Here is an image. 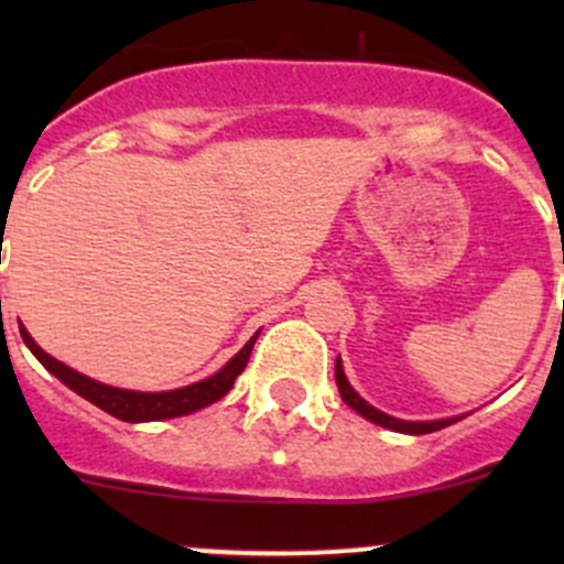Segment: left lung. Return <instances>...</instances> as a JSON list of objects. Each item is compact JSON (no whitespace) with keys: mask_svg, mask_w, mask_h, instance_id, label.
Wrapping results in <instances>:
<instances>
[{"mask_svg":"<svg viewBox=\"0 0 564 564\" xmlns=\"http://www.w3.org/2000/svg\"><path fill=\"white\" fill-rule=\"evenodd\" d=\"M335 382H338L340 398H344L346 406H351L357 414H362V417L371 420V423L382 425V429L398 431V434H414V436L431 434V431L447 429V425L458 423V420H460V417H447V420H429V423H412V420H398V417H390V414L379 412L377 406H371L366 398L357 395L355 388H351L349 379H346V373H344V366H340V357L335 360Z\"/></svg>","mask_w":564,"mask_h":564,"instance_id":"8db88e82","label":"left lung"}]
</instances>
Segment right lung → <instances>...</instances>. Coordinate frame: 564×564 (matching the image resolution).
<instances>
[{"instance_id": "right-lung-1", "label": "right lung", "mask_w": 564, "mask_h": 564, "mask_svg": "<svg viewBox=\"0 0 564 564\" xmlns=\"http://www.w3.org/2000/svg\"><path fill=\"white\" fill-rule=\"evenodd\" d=\"M21 338L24 344L30 346L32 355L43 362L45 371L54 373L62 384H67L73 392H78L82 398H87L89 403H95L98 409L111 414V417L124 420V423H150V420H169V417H182V414L198 412V409L209 406V403L220 401L231 388H235V379L246 371L248 360H250V349H253L256 338L248 340L218 373L213 377L202 379V382H193L187 388L180 390H166V392H139V390H122V388H111V384L95 382V379L84 377V373L73 371L67 368L65 362L54 360L51 355H45L43 349L32 340V335L26 333V327L21 324Z\"/></svg>"}]
</instances>
